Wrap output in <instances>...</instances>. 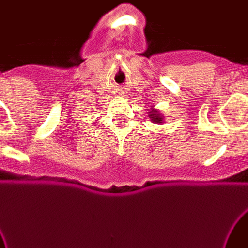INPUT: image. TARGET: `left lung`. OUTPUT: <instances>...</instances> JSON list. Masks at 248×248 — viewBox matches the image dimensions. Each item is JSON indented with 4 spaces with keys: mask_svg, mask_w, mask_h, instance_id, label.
<instances>
[{
    "mask_svg": "<svg viewBox=\"0 0 248 248\" xmlns=\"http://www.w3.org/2000/svg\"><path fill=\"white\" fill-rule=\"evenodd\" d=\"M148 117H150L152 122H154L155 124H162L164 120L163 115L160 114V112H158L157 110H153V108H152V111L148 112Z\"/></svg>",
    "mask_w": 248,
    "mask_h": 248,
    "instance_id": "obj_1",
    "label": "left lung"
}]
</instances>
